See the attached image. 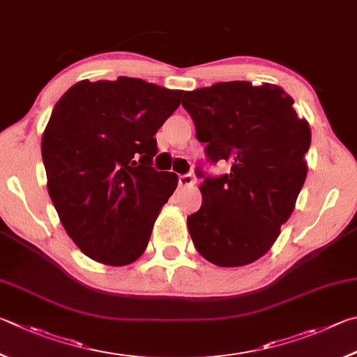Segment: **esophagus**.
<instances>
[{"label":"esophagus","mask_w":357,"mask_h":357,"mask_svg":"<svg viewBox=\"0 0 357 357\" xmlns=\"http://www.w3.org/2000/svg\"><path fill=\"white\" fill-rule=\"evenodd\" d=\"M196 183V178L191 174H180L178 175V186H191Z\"/></svg>","instance_id":"1"}]
</instances>
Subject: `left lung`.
Returning <instances> with one entry per match:
<instances>
[{
    "label": "left lung",
    "mask_w": 357,
    "mask_h": 357,
    "mask_svg": "<svg viewBox=\"0 0 357 357\" xmlns=\"http://www.w3.org/2000/svg\"><path fill=\"white\" fill-rule=\"evenodd\" d=\"M196 136L208 161L230 172L204 178L202 205L188 216L197 252L218 266L249 265L265 255L295 208L310 128L279 86L229 81L185 92Z\"/></svg>",
    "instance_id": "8db88e82"
}]
</instances>
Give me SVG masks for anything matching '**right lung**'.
Returning <instances> with one entry per match:
<instances>
[{"label":"right lung","mask_w":357,"mask_h":357,"mask_svg":"<svg viewBox=\"0 0 357 357\" xmlns=\"http://www.w3.org/2000/svg\"><path fill=\"white\" fill-rule=\"evenodd\" d=\"M183 91L139 78L83 79L54 105L42 136L48 195L66 232L92 260L133 264L177 188L152 166L155 135Z\"/></svg>","instance_id":"right-lung-1"}]
</instances>
